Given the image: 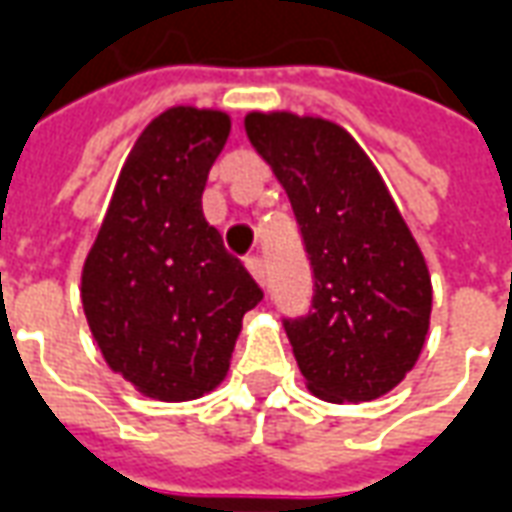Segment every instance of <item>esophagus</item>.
<instances>
[{
	"mask_svg": "<svg viewBox=\"0 0 512 512\" xmlns=\"http://www.w3.org/2000/svg\"><path fill=\"white\" fill-rule=\"evenodd\" d=\"M245 267H248V273L253 275L259 284H264V262L259 256H248V259H245Z\"/></svg>",
	"mask_w": 512,
	"mask_h": 512,
	"instance_id": "1",
	"label": "esophagus"
}]
</instances>
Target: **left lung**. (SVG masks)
<instances>
[{
  "mask_svg": "<svg viewBox=\"0 0 512 512\" xmlns=\"http://www.w3.org/2000/svg\"><path fill=\"white\" fill-rule=\"evenodd\" d=\"M245 132L289 195L314 267V311L284 322L306 389L339 405L378 400L427 339L433 284L422 248L342 123L253 110Z\"/></svg>",
  "mask_w": 512,
  "mask_h": 512,
  "instance_id": "left-lung-1",
  "label": "left lung"
}]
</instances>
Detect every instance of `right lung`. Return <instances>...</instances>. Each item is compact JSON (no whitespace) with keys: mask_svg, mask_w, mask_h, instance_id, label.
Segmentation results:
<instances>
[{"mask_svg":"<svg viewBox=\"0 0 512 512\" xmlns=\"http://www.w3.org/2000/svg\"><path fill=\"white\" fill-rule=\"evenodd\" d=\"M231 115L176 104L134 140L82 267V308L115 375L159 402L198 400L228 375L262 289L201 206Z\"/></svg>","mask_w":512,"mask_h":512,"instance_id":"add662e5","label":"right lung"}]
</instances>
